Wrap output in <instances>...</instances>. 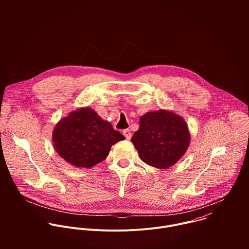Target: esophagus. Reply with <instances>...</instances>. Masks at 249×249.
Masks as SVG:
<instances>
[{
	"instance_id": "obj_1",
	"label": "esophagus",
	"mask_w": 249,
	"mask_h": 249,
	"mask_svg": "<svg viewBox=\"0 0 249 249\" xmlns=\"http://www.w3.org/2000/svg\"><path fill=\"white\" fill-rule=\"evenodd\" d=\"M123 135L125 136V138H126L127 140H130V139H131V137H132L131 131H130L129 129H125V130H123Z\"/></svg>"
}]
</instances>
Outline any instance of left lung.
<instances>
[{"instance_id":"1","label":"left lung","mask_w":249,"mask_h":249,"mask_svg":"<svg viewBox=\"0 0 249 249\" xmlns=\"http://www.w3.org/2000/svg\"><path fill=\"white\" fill-rule=\"evenodd\" d=\"M190 139L188 126L181 116L160 109L141 116L140 127L131 141L145 163L168 168L184 156Z\"/></svg>"}]
</instances>
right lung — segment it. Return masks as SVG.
<instances>
[{
    "label": "right lung",
    "mask_w": 249,
    "mask_h": 249,
    "mask_svg": "<svg viewBox=\"0 0 249 249\" xmlns=\"http://www.w3.org/2000/svg\"><path fill=\"white\" fill-rule=\"evenodd\" d=\"M124 139L89 106L70 112L52 132L56 153L71 165L84 168L104 160L111 147Z\"/></svg>",
    "instance_id": "add662e5"
}]
</instances>
